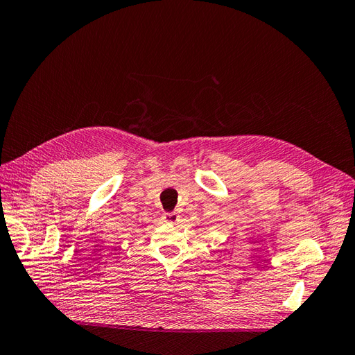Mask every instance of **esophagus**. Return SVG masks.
<instances>
[{
  "label": "esophagus",
  "instance_id": "34e87169",
  "mask_svg": "<svg viewBox=\"0 0 355 355\" xmlns=\"http://www.w3.org/2000/svg\"><path fill=\"white\" fill-rule=\"evenodd\" d=\"M163 218L167 223H171V225H175L179 220V216H178L176 211H167V213H164Z\"/></svg>",
  "mask_w": 355,
  "mask_h": 355
}]
</instances>
